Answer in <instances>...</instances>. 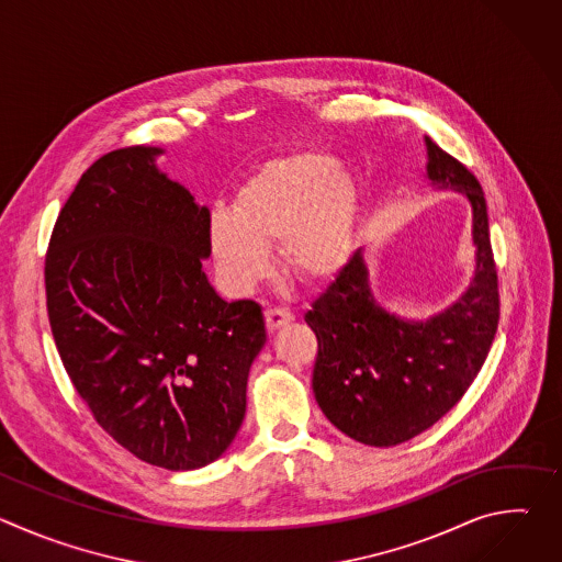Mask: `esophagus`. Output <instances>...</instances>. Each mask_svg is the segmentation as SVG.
<instances>
[{
    "instance_id": "obj_1",
    "label": "esophagus",
    "mask_w": 562,
    "mask_h": 562,
    "mask_svg": "<svg viewBox=\"0 0 562 562\" xmlns=\"http://www.w3.org/2000/svg\"><path fill=\"white\" fill-rule=\"evenodd\" d=\"M265 319H267V329L273 334L280 327H286L289 323H293V313L286 308H267Z\"/></svg>"
}]
</instances>
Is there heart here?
I'll use <instances>...</instances> for the list:
<instances>
[{"instance_id": "1", "label": "heart", "mask_w": 562, "mask_h": 562, "mask_svg": "<svg viewBox=\"0 0 562 562\" xmlns=\"http://www.w3.org/2000/svg\"><path fill=\"white\" fill-rule=\"evenodd\" d=\"M360 215V180L325 150H291L265 162L215 211L206 245L233 295H247L271 271L269 247L297 280L323 286L347 267Z\"/></svg>"}]
</instances>
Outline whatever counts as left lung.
Wrapping results in <instances>:
<instances>
[{
	"instance_id": "obj_1",
	"label": "left lung",
	"mask_w": 562,
	"mask_h": 562,
	"mask_svg": "<svg viewBox=\"0 0 562 562\" xmlns=\"http://www.w3.org/2000/svg\"><path fill=\"white\" fill-rule=\"evenodd\" d=\"M425 144L431 184L471 204L475 271L469 289L429 319H405L375 302L358 249L304 315L317 338V405L331 425L369 447L407 442L436 425L483 369L498 329V273L483 187L431 137Z\"/></svg>"
}]
</instances>
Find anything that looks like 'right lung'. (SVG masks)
<instances>
[{"label":"right lung","instance_id":"add662e5","mask_svg":"<svg viewBox=\"0 0 562 562\" xmlns=\"http://www.w3.org/2000/svg\"><path fill=\"white\" fill-rule=\"evenodd\" d=\"M155 146L102 155L79 178L46 254L64 369L100 427L139 460L200 469L233 442L262 306L224 302L202 271L211 213L155 167Z\"/></svg>","mask_w":562,"mask_h":562}]
</instances>
